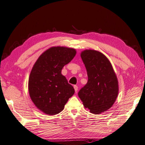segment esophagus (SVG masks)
I'll use <instances>...</instances> for the list:
<instances>
[{
    "instance_id": "1",
    "label": "esophagus",
    "mask_w": 145,
    "mask_h": 145,
    "mask_svg": "<svg viewBox=\"0 0 145 145\" xmlns=\"http://www.w3.org/2000/svg\"><path fill=\"white\" fill-rule=\"evenodd\" d=\"M74 88L75 92H76V93H77V91H78V86L74 85Z\"/></svg>"
}]
</instances>
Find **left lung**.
I'll use <instances>...</instances> for the list:
<instances>
[{
	"instance_id": "obj_1",
	"label": "left lung",
	"mask_w": 145,
	"mask_h": 145,
	"mask_svg": "<svg viewBox=\"0 0 145 145\" xmlns=\"http://www.w3.org/2000/svg\"><path fill=\"white\" fill-rule=\"evenodd\" d=\"M81 57L86 69L88 80L78 93L84 107L94 114L112 106L118 96L119 83L107 57L100 52L84 50Z\"/></svg>"
}]
</instances>
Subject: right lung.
Masks as SVG:
<instances>
[{
    "instance_id": "right-lung-1",
    "label": "right lung",
    "mask_w": 145,
    "mask_h": 145,
    "mask_svg": "<svg viewBox=\"0 0 145 145\" xmlns=\"http://www.w3.org/2000/svg\"><path fill=\"white\" fill-rule=\"evenodd\" d=\"M76 54L74 48L50 47L41 54L33 67L28 80L29 97L45 114L54 116L61 112L74 93V89L61 71Z\"/></svg>"
}]
</instances>
